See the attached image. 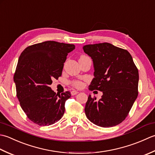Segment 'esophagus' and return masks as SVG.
Returning a JSON list of instances; mask_svg holds the SVG:
<instances>
[{
  "instance_id": "esophagus-1",
  "label": "esophagus",
  "mask_w": 155,
  "mask_h": 155,
  "mask_svg": "<svg viewBox=\"0 0 155 155\" xmlns=\"http://www.w3.org/2000/svg\"><path fill=\"white\" fill-rule=\"evenodd\" d=\"M79 92L78 91H76V90H73V91H71V94L72 96H74V95H76L77 94H78Z\"/></svg>"
}]
</instances>
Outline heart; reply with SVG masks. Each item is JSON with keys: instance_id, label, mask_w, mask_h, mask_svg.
Here are the masks:
<instances>
[{"instance_id": "heart-1", "label": "heart", "mask_w": 155, "mask_h": 155, "mask_svg": "<svg viewBox=\"0 0 155 155\" xmlns=\"http://www.w3.org/2000/svg\"><path fill=\"white\" fill-rule=\"evenodd\" d=\"M72 86L77 88H81L83 86V83L80 81H72Z\"/></svg>"}]
</instances>
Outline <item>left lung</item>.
I'll return each instance as SVG.
<instances>
[{
	"mask_svg": "<svg viewBox=\"0 0 155 155\" xmlns=\"http://www.w3.org/2000/svg\"><path fill=\"white\" fill-rule=\"evenodd\" d=\"M83 49L92 59L94 68L89 90L103 93L98 101L89 95L85 106L87 118L101 127L120 124L138 94V71L131 55L108 43L86 45Z\"/></svg>",
	"mask_w": 155,
	"mask_h": 155,
	"instance_id": "8db88e82",
	"label": "left lung"
}]
</instances>
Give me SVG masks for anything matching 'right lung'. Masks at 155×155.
Wrapping results in <instances>:
<instances>
[{"label":"right lung","mask_w":155,"mask_h":155,"mask_svg":"<svg viewBox=\"0 0 155 155\" xmlns=\"http://www.w3.org/2000/svg\"><path fill=\"white\" fill-rule=\"evenodd\" d=\"M74 49L73 44L47 41L27 47L18 58L13 78L17 98L28 118L38 125H51L64 116L71 94H56L49 85L61 76Z\"/></svg>","instance_id":"obj_1"}]
</instances>
